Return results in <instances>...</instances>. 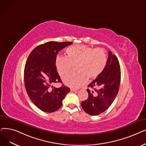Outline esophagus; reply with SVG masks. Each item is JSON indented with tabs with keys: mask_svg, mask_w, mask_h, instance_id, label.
Returning a JSON list of instances; mask_svg holds the SVG:
<instances>
[{
	"mask_svg": "<svg viewBox=\"0 0 146 146\" xmlns=\"http://www.w3.org/2000/svg\"><path fill=\"white\" fill-rule=\"evenodd\" d=\"M78 90H77V89H73V88H71L70 89V91H72V92H75V91H77Z\"/></svg>",
	"mask_w": 146,
	"mask_h": 146,
	"instance_id": "obj_1",
	"label": "esophagus"
}]
</instances>
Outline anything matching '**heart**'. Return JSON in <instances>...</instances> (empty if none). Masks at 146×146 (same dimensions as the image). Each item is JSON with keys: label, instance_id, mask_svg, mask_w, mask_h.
<instances>
[{"label": "heart", "instance_id": "heart-1", "mask_svg": "<svg viewBox=\"0 0 146 146\" xmlns=\"http://www.w3.org/2000/svg\"><path fill=\"white\" fill-rule=\"evenodd\" d=\"M66 54L67 56H56L55 67L60 76L64 77L75 66L76 72L63 78L64 84L72 88L84 85L87 78L96 79L107 66V55L103 49L76 45L69 46Z\"/></svg>", "mask_w": 146, "mask_h": 146}]
</instances>
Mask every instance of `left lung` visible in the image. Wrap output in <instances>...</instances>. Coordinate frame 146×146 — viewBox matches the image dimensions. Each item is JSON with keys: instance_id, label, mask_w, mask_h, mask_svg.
Masks as SVG:
<instances>
[{"instance_id": "8db88e82", "label": "left lung", "mask_w": 146, "mask_h": 146, "mask_svg": "<svg viewBox=\"0 0 146 146\" xmlns=\"http://www.w3.org/2000/svg\"><path fill=\"white\" fill-rule=\"evenodd\" d=\"M121 72L116 56L109 52V58L104 72L88 85L87 100L82 107L88 114L97 116L111 105L119 91Z\"/></svg>"}]
</instances>
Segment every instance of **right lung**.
I'll list each match as a JSON object with an SVG mask.
<instances>
[{"instance_id":"right-lung-1","label":"right lung","mask_w":146,"mask_h":146,"mask_svg":"<svg viewBox=\"0 0 146 146\" xmlns=\"http://www.w3.org/2000/svg\"><path fill=\"white\" fill-rule=\"evenodd\" d=\"M71 42H48L36 47L26 61L24 71V85L28 96L40 110L51 113L61 107L62 100L70 89L62 84L56 71L55 60L61 49ZM60 83L58 88L52 85Z\"/></svg>"}]
</instances>
